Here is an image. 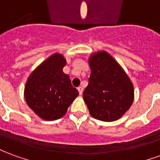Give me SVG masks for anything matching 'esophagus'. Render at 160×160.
<instances>
[{
  "label": "esophagus",
  "mask_w": 160,
  "mask_h": 160,
  "mask_svg": "<svg viewBox=\"0 0 160 160\" xmlns=\"http://www.w3.org/2000/svg\"><path fill=\"white\" fill-rule=\"evenodd\" d=\"M78 91H79V92H80V95H82V93H83V87H78Z\"/></svg>",
  "instance_id": "obj_1"
}]
</instances>
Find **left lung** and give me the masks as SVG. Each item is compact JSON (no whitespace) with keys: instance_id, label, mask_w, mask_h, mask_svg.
Returning a JSON list of instances; mask_svg holds the SVG:
<instances>
[{"instance_id":"obj_1","label":"left lung","mask_w":160,"mask_h":160,"mask_svg":"<svg viewBox=\"0 0 160 160\" xmlns=\"http://www.w3.org/2000/svg\"><path fill=\"white\" fill-rule=\"evenodd\" d=\"M89 83L83 98L90 115L98 120L114 122L134 102V85L120 64L104 50L91 54Z\"/></svg>"}]
</instances>
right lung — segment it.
<instances>
[{
  "label": "right lung",
  "instance_id": "1",
  "mask_svg": "<svg viewBox=\"0 0 160 160\" xmlns=\"http://www.w3.org/2000/svg\"><path fill=\"white\" fill-rule=\"evenodd\" d=\"M63 55L55 53L44 60L26 80L24 96L27 105L42 120L62 118L79 92L63 73L66 65Z\"/></svg>",
  "mask_w": 160,
  "mask_h": 160
}]
</instances>
